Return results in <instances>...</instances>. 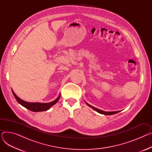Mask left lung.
<instances>
[{
  "instance_id": "1",
  "label": "left lung",
  "mask_w": 152,
  "mask_h": 152,
  "mask_svg": "<svg viewBox=\"0 0 152 152\" xmlns=\"http://www.w3.org/2000/svg\"><path fill=\"white\" fill-rule=\"evenodd\" d=\"M86 104H87V105H88L89 107H90L91 108H92V109H94V110L96 111L97 112H98V113H100V114H102V115H114V114H116V113H119V111H104L99 110V109H97V108H95V107L91 106V105H89V103H87L86 102Z\"/></svg>"
}]
</instances>
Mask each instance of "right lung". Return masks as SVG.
I'll use <instances>...</instances> for the list:
<instances>
[{
	"mask_svg": "<svg viewBox=\"0 0 152 152\" xmlns=\"http://www.w3.org/2000/svg\"><path fill=\"white\" fill-rule=\"evenodd\" d=\"M12 93L14 95L15 98L17 100V101L20 103L21 105L23 107H25L26 108L34 111V112H39V111H47L53 105L57 103V102L59 100L61 95L60 94L58 97L55 100L49 102V103H39V102H36V103H32V102H28L25 100H21L20 98H19L17 95L15 94L13 91L12 90Z\"/></svg>",
	"mask_w": 152,
	"mask_h": 152,
	"instance_id": "add662e5",
	"label": "right lung"
}]
</instances>
